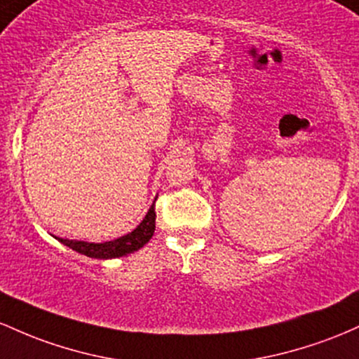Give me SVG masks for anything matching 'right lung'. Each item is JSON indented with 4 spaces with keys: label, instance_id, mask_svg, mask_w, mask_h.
<instances>
[{
    "label": "right lung",
    "instance_id": "right-lung-1",
    "mask_svg": "<svg viewBox=\"0 0 359 359\" xmlns=\"http://www.w3.org/2000/svg\"><path fill=\"white\" fill-rule=\"evenodd\" d=\"M156 201V198H154ZM156 231V212L154 203L151 205L146 217L132 232L126 233L122 237H116L114 241H107V243H88V241H74V239H62V237H55L60 244L67 245L72 251L79 252L88 257H95V259H114V257L127 256L130 252L139 251L144 248L151 237L154 236Z\"/></svg>",
    "mask_w": 359,
    "mask_h": 359
}]
</instances>
